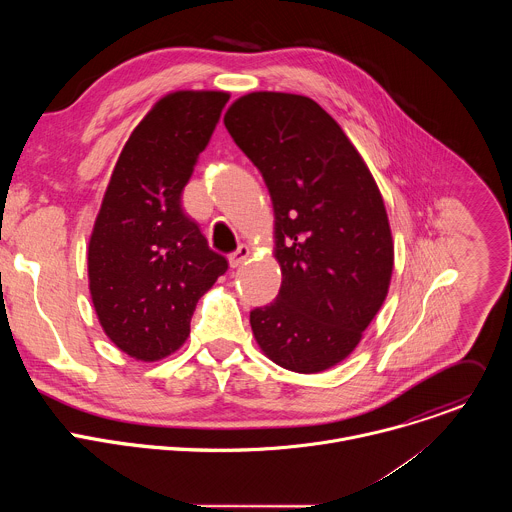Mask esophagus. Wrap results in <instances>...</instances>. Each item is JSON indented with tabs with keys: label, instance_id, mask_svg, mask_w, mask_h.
Returning <instances> with one entry per match:
<instances>
[{
	"label": "esophagus",
	"instance_id": "obj_1",
	"mask_svg": "<svg viewBox=\"0 0 512 512\" xmlns=\"http://www.w3.org/2000/svg\"><path fill=\"white\" fill-rule=\"evenodd\" d=\"M249 247L247 245H239L237 247V251H233L231 255H229V263H231V267H239V265H243L245 261H247V257H249Z\"/></svg>",
	"mask_w": 512,
	"mask_h": 512
}]
</instances>
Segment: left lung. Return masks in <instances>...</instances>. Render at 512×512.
<instances>
[{
	"mask_svg": "<svg viewBox=\"0 0 512 512\" xmlns=\"http://www.w3.org/2000/svg\"><path fill=\"white\" fill-rule=\"evenodd\" d=\"M225 127L261 172L275 212L277 298L251 312L261 350L279 367L320 373L344 360L381 310L393 239L373 174L340 125L312 99L249 93Z\"/></svg>",
	"mask_w": 512,
	"mask_h": 512,
	"instance_id": "1",
	"label": "left lung"
}]
</instances>
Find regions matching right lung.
<instances>
[{
  "instance_id": "add662e5",
  "label": "right lung",
  "mask_w": 512,
  "mask_h": 512,
  "mask_svg": "<svg viewBox=\"0 0 512 512\" xmlns=\"http://www.w3.org/2000/svg\"><path fill=\"white\" fill-rule=\"evenodd\" d=\"M229 101L221 91L160 99L129 135L89 241V287L105 334L154 362L190 334L198 300L229 263L182 208V192Z\"/></svg>"
}]
</instances>
